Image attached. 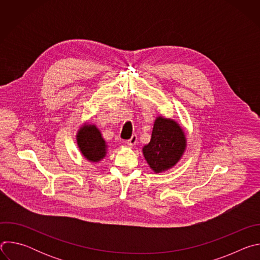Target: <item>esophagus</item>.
<instances>
[{
  "instance_id": "obj_1",
  "label": "esophagus",
  "mask_w": 260,
  "mask_h": 260,
  "mask_svg": "<svg viewBox=\"0 0 260 260\" xmlns=\"http://www.w3.org/2000/svg\"><path fill=\"white\" fill-rule=\"evenodd\" d=\"M137 141H138L137 135H133L132 138H131L129 140H127V145H128V146H134V145H136Z\"/></svg>"
}]
</instances>
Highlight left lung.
Returning <instances> with one entry per match:
<instances>
[{
	"instance_id": "obj_1",
	"label": "left lung",
	"mask_w": 260,
	"mask_h": 260,
	"mask_svg": "<svg viewBox=\"0 0 260 260\" xmlns=\"http://www.w3.org/2000/svg\"><path fill=\"white\" fill-rule=\"evenodd\" d=\"M186 139L180 125L164 117H157L149 144L144 146L143 154L148 165L155 172L160 173L174 167L181 158Z\"/></svg>"
}]
</instances>
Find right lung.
Instances as JSON below:
<instances>
[{"mask_svg":"<svg viewBox=\"0 0 260 260\" xmlns=\"http://www.w3.org/2000/svg\"><path fill=\"white\" fill-rule=\"evenodd\" d=\"M81 153L89 161H99L106 155L107 146L95 125H84L77 134Z\"/></svg>","mask_w":260,"mask_h":260,"instance_id":"add662e5","label":"right lung"}]
</instances>
